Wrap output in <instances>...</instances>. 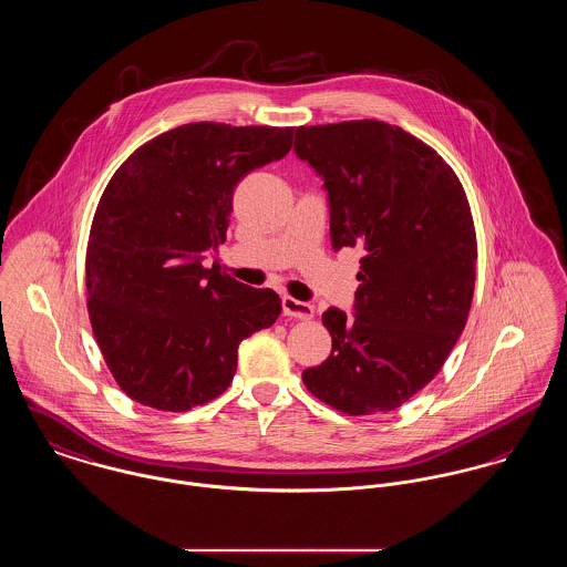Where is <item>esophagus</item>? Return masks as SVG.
<instances>
[{
    "label": "esophagus",
    "instance_id": "1",
    "mask_svg": "<svg viewBox=\"0 0 567 567\" xmlns=\"http://www.w3.org/2000/svg\"><path fill=\"white\" fill-rule=\"evenodd\" d=\"M281 308H284V313L286 316H290V318H301V320H308L313 316V308L306 303V301H297V299H292V297H284L281 299Z\"/></svg>",
    "mask_w": 567,
    "mask_h": 567
}]
</instances>
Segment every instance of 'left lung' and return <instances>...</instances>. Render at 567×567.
I'll list each match as a JSON object with an SVG mask.
<instances>
[{
  "label": "left lung",
  "mask_w": 567,
  "mask_h": 567,
  "mask_svg": "<svg viewBox=\"0 0 567 567\" xmlns=\"http://www.w3.org/2000/svg\"><path fill=\"white\" fill-rule=\"evenodd\" d=\"M295 154L324 182L333 251H363L355 318L322 313L331 355L303 383L338 412H394L464 331L476 277L464 188L442 155L374 118L297 127Z\"/></svg>",
  "instance_id": "1"
}]
</instances>
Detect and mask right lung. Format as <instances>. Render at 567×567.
Instances as JSON below:
<instances>
[{"label": "right lung", "mask_w": 567, "mask_h": 567, "mask_svg": "<svg viewBox=\"0 0 567 567\" xmlns=\"http://www.w3.org/2000/svg\"><path fill=\"white\" fill-rule=\"evenodd\" d=\"M295 127L188 123L159 134L112 175L86 249L95 340L136 403L188 412L223 394L238 347L281 313L268 288L220 272L238 182L292 147Z\"/></svg>", "instance_id": "add662e5"}]
</instances>
